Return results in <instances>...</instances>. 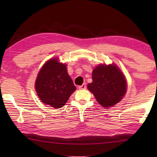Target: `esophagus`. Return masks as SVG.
Returning a JSON list of instances; mask_svg holds the SVG:
<instances>
[{
	"mask_svg": "<svg viewBox=\"0 0 157 157\" xmlns=\"http://www.w3.org/2000/svg\"><path fill=\"white\" fill-rule=\"evenodd\" d=\"M86 84H83L82 85H81V86H79V90H84V89H86Z\"/></svg>",
	"mask_w": 157,
	"mask_h": 157,
	"instance_id": "esophagus-1",
	"label": "esophagus"
}]
</instances>
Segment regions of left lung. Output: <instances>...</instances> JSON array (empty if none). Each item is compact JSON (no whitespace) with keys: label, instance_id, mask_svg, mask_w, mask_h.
Segmentation results:
<instances>
[{"label":"left lung","instance_id":"obj_1","mask_svg":"<svg viewBox=\"0 0 157 157\" xmlns=\"http://www.w3.org/2000/svg\"><path fill=\"white\" fill-rule=\"evenodd\" d=\"M92 79L87 88L105 108L113 107L126 94L125 78L115 64L97 66L92 72Z\"/></svg>","mask_w":157,"mask_h":157}]
</instances>
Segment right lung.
I'll list each match as a JSON object with an SVG mask.
<instances>
[{"label": "right lung", "instance_id": "obj_1", "mask_svg": "<svg viewBox=\"0 0 157 157\" xmlns=\"http://www.w3.org/2000/svg\"><path fill=\"white\" fill-rule=\"evenodd\" d=\"M66 67L58 58H52L47 61L39 71L35 89L44 104L55 109L62 107L76 90Z\"/></svg>", "mask_w": 157, "mask_h": 157}]
</instances>
